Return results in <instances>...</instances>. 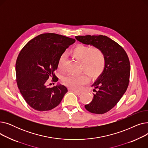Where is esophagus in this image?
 <instances>
[{
  "mask_svg": "<svg viewBox=\"0 0 148 148\" xmlns=\"http://www.w3.org/2000/svg\"><path fill=\"white\" fill-rule=\"evenodd\" d=\"M75 94H77V95H80L81 94H82V92H80V91H78V90H72Z\"/></svg>",
  "mask_w": 148,
  "mask_h": 148,
  "instance_id": "obj_1",
  "label": "esophagus"
}]
</instances>
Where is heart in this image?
<instances>
[{
	"label": "heart",
	"instance_id": "obj_1",
	"mask_svg": "<svg viewBox=\"0 0 148 148\" xmlns=\"http://www.w3.org/2000/svg\"><path fill=\"white\" fill-rule=\"evenodd\" d=\"M73 57L81 63L80 69L86 73L90 79H95L101 74L106 65V58L103 51L98 48L92 49L90 47L79 44L72 51ZM66 59V54L60 56L58 67L60 71L64 70V64ZM88 82L86 75H68L64 77L62 82L65 86L73 89L79 90Z\"/></svg>",
	"mask_w": 148,
	"mask_h": 148
}]
</instances>
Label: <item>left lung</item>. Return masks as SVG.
Listing matches in <instances>:
<instances>
[{
  "mask_svg": "<svg viewBox=\"0 0 148 148\" xmlns=\"http://www.w3.org/2000/svg\"><path fill=\"white\" fill-rule=\"evenodd\" d=\"M80 42L101 50L106 65L91 87L94 88L92 101L85 108L95 114H103L113 108L125 94L128 86L130 64L124 49L112 39L103 35H86L75 37Z\"/></svg>",
  "mask_w": 148,
  "mask_h": 148,
  "instance_id": "1",
  "label": "left lung"
}]
</instances>
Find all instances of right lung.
<instances>
[{
	"label": "right lung",
	"instance_id": "add662e5",
	"mask_svg": "<svg viewBox=\"0 0 148 148\" xmlns=\"http://www.w3.org/2000/svg\"><path fill=\"white\" fill-rule=\"evenodd\" d=\"M75 39L49 33L29 41L20 52L15 64L17 83L26 102L38 111L50 110L58 106L67 88L60 83L50 88V77L57 82L54 71L60 56Z\"/></svg>",
	"mask_w": 148,
	"mask_h": 148
}]
</instances>
